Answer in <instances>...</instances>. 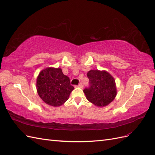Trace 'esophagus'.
Wrapping results in <instances>:
<instances>
[{
    "mask_svg": "<svg viewBox=\"0 0 155 155\" xmlns=\"http://www.w3.org/2000/svg\"><path fill=\"white\" fill-rule=\"evenodd\" d=\"M78 87H80V88H83V85H82L81 83H80V84L78 85Z\"/></svg>",
    "mask_w": 155,
    "mask_h": 155,
    "instance_id": "1",
    "label": "esophagus"
}]
</instances>
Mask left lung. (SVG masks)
Masks as SVG:
<instances>
[{"label":"left lung","instance_id":"8db88e82","mask_svg":"<svg viewBox=\"0 0 155 155\" xmlns=\"http://www.w3.org/2000/svg\"><path fill=\"white\" fill-rule=\"evenodd\" d=\"M89 87L84 90L85 97L96 107H104L114 101L117 95L114 78L105 70H91L87 72Z\"/></svg>","mask_w":155,"mask_h":155}]
</instances>
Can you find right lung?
<instances>
[{
  "label": "right lung",
  "mask_w": 155,
  "mask_h": 155,
  "mask_svg": "<svg viewBox=\"0 0 155 155\" xmlns=\"http://www.w3.org/2000/svg\"><path fill=\"white\" fill-rule=\"evenodd\" d=\"M37 91L45 103L52 107H60L68 99L74 87L70 78L62 69L48 67L41 71L37 78Z\"/></svg>",
  "instance_id": "obj_1"
}]
</instances>
